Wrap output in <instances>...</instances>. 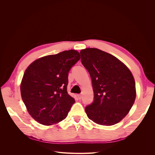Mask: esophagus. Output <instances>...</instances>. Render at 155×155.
<instances>
[{
    "label": "esophagus",
    "instance_id": "esophagus-1",
    "mask_svg": "<svg viewBox=\"0 0 155 155\" xmlns=\"http://www.w3.org/2000/svg\"><path fill=\"white\" fill-rule=\"evenodd\" d=\"M77 96H78V99H79V100H81V98H82V95H81V94H78V95H77Z\"/></svg>",
    "mask_w": 155,
    "mask_h": 155
}]
</instances>
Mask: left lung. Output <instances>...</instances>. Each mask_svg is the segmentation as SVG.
<instances>
[{"instance_id":"8db88e82","label":"left lung","mask_w":155,"mask_h":155,"mask_svg":"<svg viewBox=\"0 0 155 155\" xmlns=\"http://www.w3.org/2000/svg\"><path fill=\"white\" fill-rule=\"evenodd\" d=\"M81 61L90 74L94 100L85 110L97 124L112 125L122 120L136 98L135 81L125 65L112 55L97 48L80 51Z\"/></svg>"}]
</instances>
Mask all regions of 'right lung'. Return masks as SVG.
<instances>
[{
	"label": "right lung",
	"instance_id": "right-lung-1",
	"mask_svg": "<svg viewBox=\"0 0 155 155\" xmlns=\"http://www.w3.org/2000/svg\"><path fill=\"white\" fill-rule=\"evenodd\" d=\"M80 59L76 50L63 51L39 58L27 68L21 93L31 117L45 125L67 118L75 100L67 92L68 72Z\"/></svg>",
	"mask_w": 155,
	"mask_h": 155
}]
</instances>
